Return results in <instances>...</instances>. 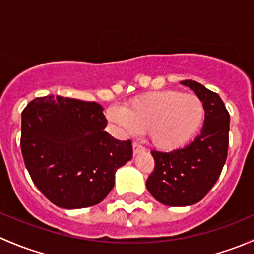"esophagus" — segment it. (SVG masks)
I'll return each mask as SVG.
<instances>
[{
  "mask_svg": "<svg viewBox=\"0 0 254 254\" xmlns=\"http://www.w3.org/2000/svg\"><path fill=\"white\" fill-rule=\"evenodd\" d=\"M145 151V148L142 147L141 145H139V143L134 142L132 143V152H134V155H137V153H141Z\"/></svg>",
  "mask_w": 254,
  "mask_h": 254,
  "instance_id": "esophagus-1",
  "label": "esophagus"
}]
</instances>
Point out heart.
<instances>
[{
    "mask_svg": "<svg viewBox=\"0 0 254 254\" xmlns=\"http://www.w3.org/2000/svg\"><path fill=\"white\" fill-rule=\"evenodd\" d=\"M107 114L127 132H147L156 150L171 152L196 136L203 127L205 108L195 94L166 89L141 94L124 109L111 108Z\"/></svg>",
    "mask_w": 254,
    "mask_h": 254,
    "instance_id": "heart-1",
    "label": "heart"
}]
</instances>
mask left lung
<instances>
[{
	"label": "left lung",
	"mask_w": 254,
	"mask_h": 254,
	"mask_svg": "<svg viewBox=\"0 0 254 254\" xmlns=\"http://www.w3.org/2000/svg\"><path fill=\"white\" fill-rule=\"evenodd\" d=\"M205 108L201 131L190 143L171 152L151 151L155 171L146 181L151 195L168 206L200 201L220 177L229 147L230 114L220 96L191 79L182 81Z\"/></svg>",
	"instance_id": "left-lung-1"
}]
</instances>
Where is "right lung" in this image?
<instances>
[{
  "mask_svg": "<svg viewBox=\"0 0 254 254\" xmlns=\"http://www.w3.org/2000/svg\"><path fill=\"white\" fill-rule=\"evenodd\" d=\"M103 107L60 96L35 98L22 113L20 148L37 188L64 209L99 204L115 172L132 158L131 141L104 131Z\"/></svg>",
  "mask_w": 254,
  "mask_h": 254,
  "instance_id": "add662e5",
  "label": "right lung"
}]
</instances>
